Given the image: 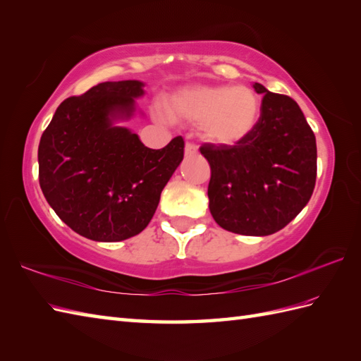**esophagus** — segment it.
I'll list each match as a JSON object with an SVG mask.
<instances>
[{"mask_svg":"<svg viewBox=\"0 0 361 361\" xmlns=\"http://www.w3.org/2000/svg\"><path fill=\"white\" fill-rule=\"evenodd\" d=\"M197 152H198V147H197V145H195L194 142H186V145H185V153H186L188 157L195 155Z\"/></svg>","mask_w":361,"mask_h":361,"instance_id":"obj_1","label":"esophagus"}]
</instances>
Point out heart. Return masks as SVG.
Returning <instances> with one entry per match:
<instances>
[{
	"label": "heart",
	"mask_w": 361,
	"mask_h": 361,
	"mask_svg": "<svg viewBox=\"0 0 361 361\" xmlns=\"http://www.w3.org/2000/svg\"><path fill=\"white\" fill-rule=\"evenodd\" d=\"M166 110L173 121L202 124L206 141L235 145L256 128L260 99L255 90L245 85H195L169 97Z\"/></svg>",
	"instance_id": "b5f03b06"
}]
</instances>
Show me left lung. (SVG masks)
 <instances>
[{"label":"left lung","instance_id":"1","mask_svg":"<svg viewBox=\"0 0 361 361\" xmlns=\"http://www.w3.org/2000/svg\"><path fill=\"white\" fill-rule=\"evenodd\" d=\"M264 94L260 118L235 145L204 142L211 166L209 211L235 234L268 235L287 226L305 204L317 181V140L293 99L255 83Z\"/></svg>","mask_w":361,"mask_h":361}]
</instances>
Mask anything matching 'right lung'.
Wrapping results in <instances>:
<instances>
[{"label":"right lung","instance_id":"obj_1","mask_svg":"<svg viewBox=\"0 0 361 361\" xmlns=\"http://www.w3.org/2000/svg\"><path fill=\"white\" fill-rule=\"evenodd\" d=\"M142 87L140 80L104 82L68 97L42 135L43 195L60 220L87 239L119 242L140 234L185 155L181 136L153 150L114 126L132 118Z\"/></svg>","mask_w":361,"mask_h":361}]
</instances>
